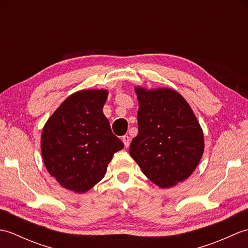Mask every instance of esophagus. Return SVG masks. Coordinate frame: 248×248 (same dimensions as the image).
<instances>
[{
  "label": "esophagus",
  "instance_id": "obj_1",
  "mask_svg": "<svg viewBox=\"0 0 248 248\" xmlns=\"http://www.w3.org/2000/svg\"><path fill=\"white\" fill-rule=\"evenodd\" d=\"M123 141H124L125 148H128V147L130 146V138H129V136L128 135H124L123 136Z\"/></svg>",
  "mask_w": 248,
  "mask_h": 248
}]
</instances>
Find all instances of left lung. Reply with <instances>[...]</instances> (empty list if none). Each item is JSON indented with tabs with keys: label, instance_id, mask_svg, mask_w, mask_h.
<instances>
[{
	"label": "left lung",
	"instance_id": "obj_1",
	"mask_svg": "<svg viewBox=\"0 0 248 248\" xmlns=\"http://www.w3.org/2000/svg\"><path fill=\"white\" fill-rule=\"evenodd\" d=\"M139 134L130 155L145 176L161 187L186 180L202 159L203 133L180 93L168 88L136 87Z\"/></svg>",
	"mask_w": 248,
	"mask_h": 248
}]
</instances>
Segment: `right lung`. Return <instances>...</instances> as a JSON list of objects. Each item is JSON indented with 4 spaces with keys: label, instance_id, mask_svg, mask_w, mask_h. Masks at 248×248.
<instances>
[{
    "label": "right lung",
    "instance_id": "1",
    "mask_svg": "<svg viewBox=\"0 0 248 248\" xmlns=\"http://www.w3.org/2000/svg\"><path fill=\"white\" fill-rule=\"evenodd\" d=\"M108 91H81L68 97L45 124L41 154L49 173L77 193L91 189L104 177L124 144L110 130L102 108Z\"/></svg>",
    "mask_w": 248,
    "mask_h": 248
}]
</instances>
